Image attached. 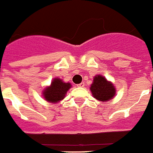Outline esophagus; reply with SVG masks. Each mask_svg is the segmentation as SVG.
I'll use <instances>...</instances> for the list:
<instances>
[{
  "mask_svg": "<svg viewBox=\"0 0 153 153\" xmlns=\"http://www.w3.org/2000/svg\"><path fill=\"white\" fill-rule=\"evenodd\" d=\"M76 86H77V87H84V82H81V83H80V84H77Z\"/></svg>",
  "mask_w": 153,
  "mask_h": 153,
  "instance_id": "34e87169",
  "label": "esophagus"
}]
</instances>
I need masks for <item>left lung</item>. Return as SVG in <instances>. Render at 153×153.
Here are the masks:
<instances>
[{
  "label": "left lung",
  "mask_w": 153,
  "mask_h": 153,
  "mask_svg": "<svg viewBox=\"0 0 153 153\" xmlns=\"http://www.w3.org/2000/svg\"><path fill=\"white\" fill-rule=\"evenodd\" d=\"M94 98L102 102H107L115 96L116 90L114 84L101 75H96L90 87Z\"/></svg>",
  "instance_id": "8db88e82"
}]
</instances>
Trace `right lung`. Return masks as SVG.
<instances>
[{"label": "right lung", "instance_id": "obj_1", "mask_svg": "<svg viewBox=\"0 0 153 153\" xmlns=\"http://www.w3.org/2000/svg\"><path fill=\"white\" fill-rule=\"evenodd\" d=\"M71 86L70 83H65L59 78H54L51 85L42 91V96L47 102H58L65 97Z\"/></svg>", "mask_w": 153, "mask_h": 153}]
</instances>
